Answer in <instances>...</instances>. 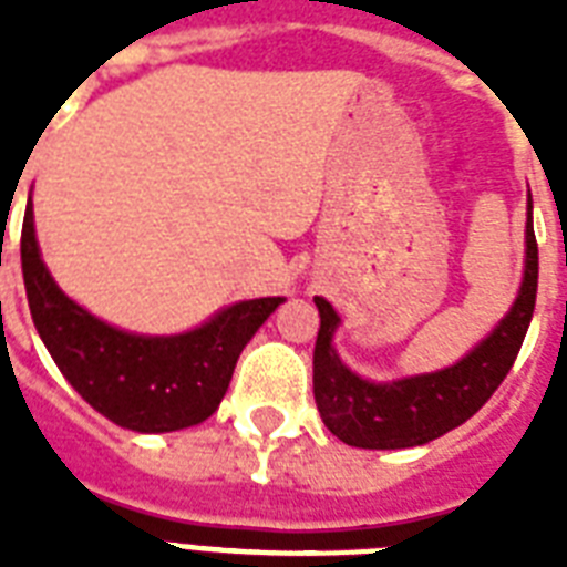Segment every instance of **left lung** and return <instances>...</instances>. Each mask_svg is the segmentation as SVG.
<instances>
[{
  "mask_svg": "<svg viewBox=\"0 0 567 567\" xmlns=\"http://www.w3.org/2000/svg\"><path fill=\"white\" fill-rule=\"evenodd\" d=\"M538 291V244L533 231V199L527 214V270L512 311L483 344L439 373L368 382L355 377L332 350L338 327L336 309L315 297L320 311L318 344H315V403L332 435L364 450L417 447L474 417L488 396L501 388L518 359L527 336Z\"/></svg>",
  "mask_w": 567,
  "mask_h": 567,
  "instance_id": "left-lung-1",
  "label": "left lung"
}]
</instances>
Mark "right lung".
I'll return each instance as SVG.
<instances>
[{"mask_svg": "<svg viewBox=\"0 0 567 567\" xmlns=\"http://www.w3.org/2000/svg\"><path fill=\"white\" fill-rule=\"evenodd\" d=\"M20 256L31 320L58 371L96 412L135 432L188 430L212 417L240 350L282 302V297L235 302L185 336H128L75 306L52 282L40 261L31 203Z\"/></svg>", "mask_w": 567, "mask_h": 567, "instance_id": "1", "label": "right lung"}]
</instances>
